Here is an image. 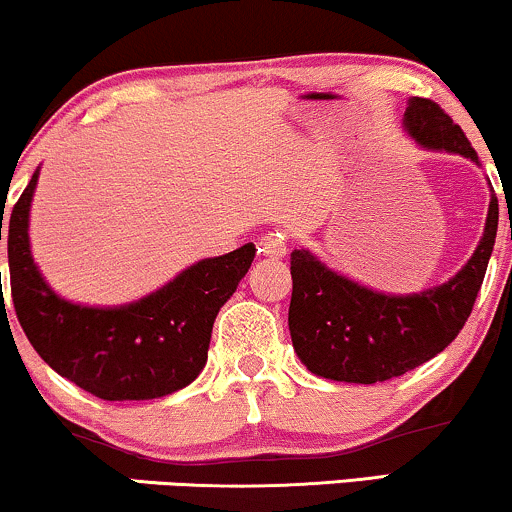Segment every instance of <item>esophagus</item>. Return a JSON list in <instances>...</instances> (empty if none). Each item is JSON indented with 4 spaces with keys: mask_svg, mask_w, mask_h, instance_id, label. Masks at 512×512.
I'll return each instance as SVG.
<instances>
[{
    "mask_svg": "<svg viewBox=\"0 0 512 512\" xmlns=\"http://www.w3.org/2000/svg\"><path fill=\"white\" fill-rule=\"evenodd\" d=\"M257 252L262 257H272V260H279V257L286 255V236L284 233H267L257 240Z\"/></svg>",
    "mask_w": 512,
    "mask_h": 512,
    "instance_id": "1",
    "label": "esophagus"
}]
</instances>
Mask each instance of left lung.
I'll return each instance as SVG.
<instances>
[{
    "label": "left lung",
    "mask_w": 512,
    "mask_h": 512,
    "mask_svg": "<svg viewBox=\"0 0 512 512\" xmlns=\"http://www.w3.org/2000/svg\"><path fill=\"white\" fill-rule=\"evenodd\" d=\"M404 127L426 149L477 163L462 127L431 98H411ZM496 231L498 199L491 195L484 238L472 260L448 284L414 296L370 291L330 272L308 250H293L289 330L298 358L310 373L361 385L383 383L426 363L460 334L472 313Z\"/></svg>",
    "instance_id": "1"
}]
</instances>
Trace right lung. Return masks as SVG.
Here are the masks:
<instances>
[{
  "instance_id": "add662e5",
  "label": "right lung",
  "mask_w": 512,
  "mask_h": 512,
  "mask_svg": "<svg viewBox=\"0 0 512 512\" xmlns=\"http://www.w3.org/2000/svg\"><path fill=\"white\" fill-rule=\"evenodd\" d=\"M35 182L38 170L11 209L7 233L11 301L33 349L62 378L108 402L156 399L190 385L207 363L211 327L248 274L255 245L197 262L122 308L74 305L33 264L28 209Z\"/></svg>"
}]
</instances>
